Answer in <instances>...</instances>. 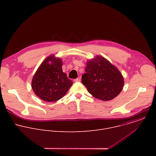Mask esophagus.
<instances>
[{
  "mask_svg": "<svg viewBox=\"0 0 156 156\" xmlns=\"http://www.w3.org/2000/svg\"><path fill=\"white\" fill-rule=\"evenodd\" d=\"M81 80H80V78H76V79H75L74 80V81L75 82H80Z\"/></svg>",
  "mask_w": 156,
  "mask_h": 156,
  "instance_id": "esophagus-1",
  "label": "esophagus"
}]
</instances>
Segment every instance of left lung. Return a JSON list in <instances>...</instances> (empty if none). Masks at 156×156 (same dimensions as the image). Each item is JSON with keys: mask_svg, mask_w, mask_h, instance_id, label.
<instances>
[{"mask_svg": "<svg viewBox=\"0 0 156 156\" xmlns=\"http://www.w3.org/2000/svg\"><path fill=\"white\" fill-rule=\"evenodd\" d=\"M85 71L86 73L81 76V82L94 98L110 101L122 91L124 84L122 74L105 58L97 56L88 60Z\"/></svg>", "mask_w": 156, "mask_h": 156, "instance_id": "8db88e82", "label": "left lung"}]
</instances>
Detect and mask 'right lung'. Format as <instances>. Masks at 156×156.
Segmentation results:
<instances>
[{"label":"right lung","instance_id":"right-lung-1","mask_svg":"<svg viewBox=\"0 0 156 156\" xmlns=\"http://www.w3.org/2000/svg\"><path fill=\"white\" fill-rule=\"evenodd\" d=\"M60 58L52 55L39 66L32 80L35 94L46 102H55L63 97L73 82L62 72Z\"/></svg>","mask_w":156,"mask_h":156}]
</instances>
